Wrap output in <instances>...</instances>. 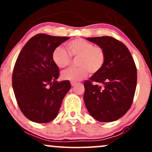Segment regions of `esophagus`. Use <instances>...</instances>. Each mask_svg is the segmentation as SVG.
Here are the masks:
<instances>
[{
    "label": "esophagus",
    "instance_id": "obj_1",
    "mask_svg": "<svg viewBox=\"0 0 152 152\" xmlns=\"http://www.w3.org/2000/svg\"><path fill=\"white\" fill-rule=\"evenodd\" d=\"M76 84V82H74V81H71V86H74Z\"/></svg>",
    "mask_w": 152,
    "mask_h": 152
}]
</instances>
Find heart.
Masks as SVG:
<instances>
[{
  "label": "heart",
  "mask_w": 152,
  "mask_h": 152,
  "mask_svg": "<svg viewBox=\"0 0 152 152\" xmlns=\"http://www.w3.org/2000/svg\"><path fill=\"white\" fill-rule=\"evenodd\" d=\"M69 53L62 47L56 48L52 53L54 64L64 69L71 63L72 58L77 59L78 68H71L62 73V78L71 81H81L88 76V73L96 74L102 70L106 60L104 48L94 46L83 38H76L67 43Z\"/></svg>",
  "instance_id": "b5f03b06"
}]
</instances>
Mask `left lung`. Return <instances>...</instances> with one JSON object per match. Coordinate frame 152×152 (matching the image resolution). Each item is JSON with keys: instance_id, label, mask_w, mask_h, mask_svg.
<instances>
[{"instance_id": "obj_1", "label": "left lung", "mask_w": 152, "mask_h": 152, "mask_svg": "<svg viewBox=\"0 0 152 152\" xmlns=\"http://www.w3.org/2000/svg\"><path fill=\"white\" fill-rule=\"evenodd\" d=\"M104 48V65L83 83L85 105L92 117L101 122L116 121L132 106L137 81V70L130 51L111 36L86 38Z\"/></svg>"}]
</instances>
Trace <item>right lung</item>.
Returning <instances> with one entry per match:
<instances>
[{"label":"right lung","mask_w":152,"mask_h":152,"mask_svg":"<svg viewBox=\"0 0 152 152\" xmlns=\"http://www.w3.org/2000/svg\"><path fill=\"white\" fill-rule=\"evenodd\" d=\"M69 38L37 34L26 43L17 58L12 85L20 111L31 121L53 120L71 88L69 81H56L59 69L52 59L54 49Z\"/></svg>","instance_id":"right-lung-1"}]
</instances>
